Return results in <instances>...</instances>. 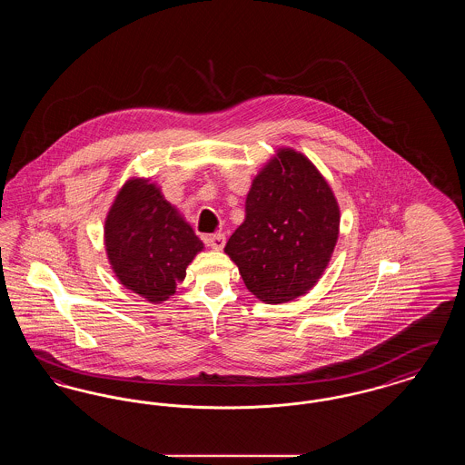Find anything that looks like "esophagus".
Instances as JSON below:
<instances>
[{
	"instance_id": "1",
	"label": "esophagus",
	"mask_w": 465,
	"mask_h": 465,
	"mask_svg": "<svg viewBox=\"0 0 465 465\" xmlns=\"http://www.w3.org/2000/svg\"><path fill=\"white\" fill-rule=\"evenodd\" d=\"M203 242L207 243L209 247L216 249V251H222L223 247H224V242H226V239H224L223 233H213V235H205V237H203Z\"/></svg>"
}]
</instances>
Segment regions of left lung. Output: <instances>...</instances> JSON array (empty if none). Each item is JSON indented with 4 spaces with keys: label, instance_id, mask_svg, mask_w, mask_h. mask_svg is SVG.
Here are the masks:
<instances>
[{
    "label": "left lung",
    "instance_id": "1",
    "mask_svg": "<svg viewBox=\"0 0 465 465\" xmlns=\"http://www.w3.org/2000/svg\"><path fill=\"white\" fill-rule=\"evenodd\" d=\"M340 209L309 158L281 150L252 181L245 220L224 245L243 284L266 303L305 294L330 263Z\"/></svg>",
    "mask_w": 465,
    "mask_h": 465
}]
</instances>
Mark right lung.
I'll list each match as a JSON object with an SVG mask.
<instances>
[{"label": "right lung", "instance_id": "add662e5", "mask_svg": "<svg viewBox=\"0 0 465 465\" xmlns=\"http://www.w3.org/2000/svg\"><path fill=\"white\" fill-rule=\"evenodd\" d=\"M111 266L127 289L152 303L176 292L203 243L146 179H131L116 195L104 226Z\"/></svg>", "mask_w": 465, "mask_h": 465}]
</instances>
